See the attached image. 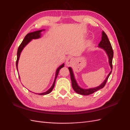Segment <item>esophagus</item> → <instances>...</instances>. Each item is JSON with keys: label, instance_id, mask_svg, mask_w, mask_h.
<instances>
[{"label": "esophagus", "instance_id": "1", "mask_svg": "<svg viewBox=\"0 0 130 130\" xmlns=\"http://www.w3.org/2000/svg\"><path fill=\"white\" fill-rule=\"evenodd\" d=\"M73 61V58L72 57H68L66 59V64L67 66H69L72 64Z\"/></svg>", "mask_w": 130, "mask_h": 130}]
</instances>
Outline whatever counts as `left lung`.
<instances>
[{"label": "left lung", "mask_w": 130, "mask_h": 130, "mask_svg": "<svg viewBox=\"0 0 130 130\" xmlns=\"http://www.w3.org/2000/svg\"><path fill=\"white\" fill-rule=\"evenodd\" d=\"M99 47L104 49L105 50V52H106V53L107 54L108 56V59H109V65H110V66H111V69H112V68H113L112 59H113V50L111 43H110V42L108 40L107 35L105 34L104 31H103V32H102V38H101V42L99 44ZM68 69H69L70 74V78H71V81H72V87H73V89L77 93L79 94H81V95H90V94H93V93L97 91V90L104 88V86H105V85L106 84V82H107V81L108 80V78L110 75V74H111V72H111L109 73L107 77H106L104 82L99 86H98V87H95V88L85 89H82V88H80L79 86L77 85L75 80V78L74 76V74H73L72 68L70 67H69Z\"/></svg>", "instance_id": "left-lung-1"}]
</instances>
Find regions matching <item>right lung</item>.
Here are the masks:
<instances>
[{"instance_id": "obj_1", "label": "right lung", "mask_w": 130, "mask_h": 130, "mask_svg": "<svg viewBox=\"0 0 130 130\" xmlns=\"http://www.w3.org/2000/svg\"><path fill=\"white\" fill-rule=\"evenodd\" d=\"M42 30H40V31H35V32H30L27 34L26 36H25L24 40L22 41V42L21 43V44H20V45L19 46L18 49V51H17V61H16V63H15V64H16V67H17V69L18 70L17 67H18V60L19 56H20V55L21 53L22 50H23V49L24 48V47L32 39H37L40 38L41 36V34L40 32H41ZM64 67V64H63L62 65H61V66L57 68V70H56V75H55V80L54 82V84L52 86V87H51L48 91H46L45 93H40L39 94L40 95H45V94H48L49 93H50L52 91V90L53 89L54 86H55V81L56 79V77L58 75L59 71L60 70L63 68Z\"/></svg>"}]
</instances>
